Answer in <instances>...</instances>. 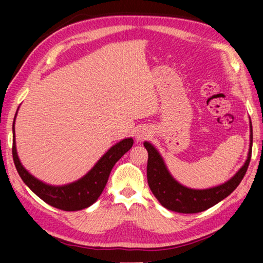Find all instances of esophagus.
I'll list each match as a JSON object with an SVG mask.
<instances>
[{
    "label": "esophagus",
    "instance_id": "esophagus-1",
    "mask_svg": "<svg viewBox=\"0 0 263 263\" xmlns=\"http://www.w3.org/2000/svg\"><path fill=\"white\" fill-rule=\"evenodd\" d=\"M148 136H149V132H148V130H146L145 127L138 128L137 132H136V138H137L138 141H141V140L146 139V138H147Z\"/></svg>",
    "mask_w": 263,
    "mask_h": 263
}]
</instances>
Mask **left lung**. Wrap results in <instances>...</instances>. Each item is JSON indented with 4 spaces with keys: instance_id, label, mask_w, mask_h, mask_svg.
<instances>
[{
    "instance_id": "8db88e82",
    "label": "left lung",
    "mask_w": 263,
    "mask_h": 263,
    "mask_svg": "<svg viewBox=\"0 0 263 263\" xmlns=\"http://www.w3.org/2000/svg\"><path fill=\"white\" fill-rule=\"evenodd\" d=\"M249 151L243 166L228 182L209 189H191L180 184L171 175L161 155L148 141L144 142L148 152L147 182L149 189L162 206L180 213H197L208 210L232 194L246 174L252 155L253 128L251 123Z\"/></svg>"
}]
</instances>
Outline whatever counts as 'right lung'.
<instances>
[{
	"mask_svg": "<svg viewBox=\"0 0 263 263\" xmlns=\"http://www.w3.org/2000/svg\"><path fill=\"white\" fill-rule=\"evenodd\" d=\"M12 133H14V139H12V158H14L15 166L21 179L44 202L50 204L51 206H54L64 211H79L90 206L92 203H95L102 194V191L105 188L111 169L115 166V163L127 151H130L133 145L132 138L123 139L122 141L114 145L96 162L95 166L86 175L81 177V179L73 182V183L55 186L46 184L41 180L35 179L34 176L31 175L22 166L16 149L15 119L14 124H12Z\"/></svg>",
	"mask_w": 263,
	"mask_h": 263,
	"instance_id": "add662e5",
	"label": "right lung"
}]
</instances>
